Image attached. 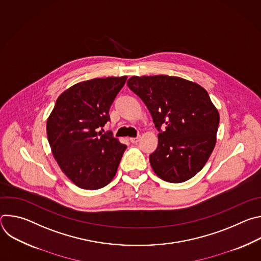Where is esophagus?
<instances>
[{
  "instance_id": "obj_1",
  "label": "esophagus",
  "mask_w": 261,
  "mask_h": 261,
  "mask_svg": "<svg viewBox=\"0 0 261 261\" xmlns=\"http://www.w3.org/2000/svg\"><path fill=\"white\" fill-rule=\"evenodd\" d=\"M139 140H140V136H136V137H131L130 138V141L132 143H137Z\"/></svg>"
}]
</instances>
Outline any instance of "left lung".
Masks as SVG:
<instances>
[{"mask_svg":"<svg viewBox=\"0 0 261 261\" xmlns=\"http://www.w3.org/2000/svg\"><path fill=\"white\" fill-rule=\"evenodd\" d=\"M127 85L144 102L160 132L158 147L150 155L155 173L169 182L193 177L217 140L220 117L207 92L195 83L168 75L132 76Z\"/></svg>","mask_w":261,"mask_h":261,"instance_id":"1","label":"left lung"}]
</instances>
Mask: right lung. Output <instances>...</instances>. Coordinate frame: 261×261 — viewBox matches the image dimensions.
Masks as SVG:
<instances>
[{
	"label": "right lung",
	"instance_id": "1",
	"mask_svg": "<svg viewBox=\"0 0 261 261\" xmlns=\"http://www.w3.org/2000/svg\"><path fill=\"white\" fill-rule=\"evenodd\" d=\"M127 76L94 79L63 92L46 123L47 139L62 171L77 187L96 190L115 177L127 145L98 131Z\"/></svg>",
	"mask_w": 261,
	"mask_h": 261
}]
</instances>
